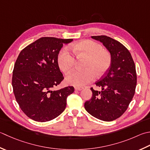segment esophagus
<instances>
[{
	"label": "esophagus",
	"mask_w": 150,
	"mask_h": 150,
	"mask_svg": "<svg viewBox=\"0 0 150 150\" xmlns=\"http://www.w3.org/2000/svg\"><path fill=\"white\" fill-rule=\"evenodd\" d=\"M83 89V88L82 87H75V90L77 91H81Z\"/></svg>",
	"instance_id": "1"
}]
</instances>
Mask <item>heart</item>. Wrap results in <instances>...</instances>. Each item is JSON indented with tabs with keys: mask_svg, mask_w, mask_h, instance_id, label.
Returning a JSON list of instances; mask_svg holds the SVG:
<instances>
[{
	"mask_svg": "<svg viewBox=\"0 0 150 150\" xmlns=\"http://www.w3.org/2000/svg\"><path fill=\"white\" fill-rule=\"evenodd\" d=\"M73 53L78 58H86L83 64L84 69L75 71L67 76V84L75 86H83L97 77L103 75L110 66L112 58L110 53L93 41L86 40L71 46ZM59 68L65 74L71 72L75 66V58L66 48H63L57 57Z\"/></svg>",
	"mask_w": 150,
	"mask_h": 150,
	"instance_id": "heart-1",
	"label": "heart"
}]
</instances>
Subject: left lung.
Instances as JSON below:
<instances>
[{"mask_svg":"<svg viewBox=\"0 0 150 150\" xmlns=\"http://www.w3.org/2000/svg\"><path fill=\"white\" fill-rule=\"evenodd\" d=\"M92 38L103 43L111 55L112 62L107 71L97 81L101 91L92 88V97L84 103L91 115L99 120L110 122L124 114L133 99L137 85L136 68L128 49L122 44L107 36Z\"/></svg>","mask_w":150,"mask_h":150,"instance_id":"left-lung-1","label":"left lung"}]
</instances>
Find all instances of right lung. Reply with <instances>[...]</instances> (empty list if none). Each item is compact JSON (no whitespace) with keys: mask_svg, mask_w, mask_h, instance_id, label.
Instances as JSON below:
<instances>
[{"mask_svg":"<svg viewBox=\"0 0 150 150\" xmlns=\"http://www.w3.org/2000/svg\"><path fill=\"white\" fill-rule=\"evenodd\" d=\"M73 39L43 37L26 46L15 63L12 86L21 109L28 118L40 122L57 118L65 110L73 86L53 88L64 77L57 57L64 44Z\"/></svg>","mask_w":150,"mask_h":150,"instance_id":"obj_1","label":"right lung"}]
</instances>
